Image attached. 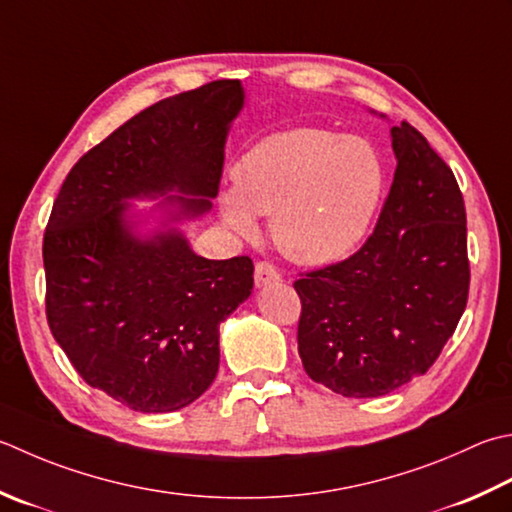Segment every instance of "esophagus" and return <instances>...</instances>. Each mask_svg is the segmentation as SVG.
Segmentation results:
<instances>
[{"label":"esophagus","instance_id":"1","mask_svg":"<svg viewBox=\"0 0 512 512\" xmlns=\"http://www.w3.org/2000/svg\"><path fill=\"white\" fill-rule=\"evenodd\" d=\"M279 282V273L275 270V266H270L266 262H259L255 266V286L257 288H264L270 284H277Z\"/></svg>","mask_w":512,"mask_h":512}]
</instances>
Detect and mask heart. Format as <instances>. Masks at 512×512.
<instances>
[{"label": "heart", "mask_w": 512, "mask_h": 512, "mask_svg": "<svg viewBox=\"0 0 512 512\" xmlns=\"http://www.w3.org/2000/svg\"><path fill=\"white\" fill-rule=\"evenodd\" d=\"M382 186V159L366 139L290 128L246 150L233 168V190L219 195V213L239 235L255 233V215H270L279 253L324 266L362 242Z\"/></svg>", "instance_id": "1"}]
</instances>
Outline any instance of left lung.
I'll use <instances>...</instances> for the list:
<instances>
[{"instance_id": "8db88e82", "label": "left lung", "mask_w": 512, "mask_h": 512, "mask_svg": "<svg viewBox=\"0 0 512 512\" xmlns=\"http://www.w3.org/2000/svg\"><path fill=\"white\" fill-rule=\"evenodd\" d=\"M390 144L397 168L373 235L353 257L295 282L299 357L313 382L344 397H382L424 375L468 299L466 208L453 170L406 122L390 128Z\"/></svg>"}]
</instances>
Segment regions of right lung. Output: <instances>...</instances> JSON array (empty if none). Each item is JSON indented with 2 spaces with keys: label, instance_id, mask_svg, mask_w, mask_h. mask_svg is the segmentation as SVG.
<instances>
[{
  "label": "right lung",
  "instance_id": "1",
  "mask_svg": "<svg viewBox=\"0 0 512 512\" xmlns=\"http://www.w3.org/2000/svg\"><path fill=\"white\" fill-rule=\"evenodd\" d=\"M239 79L162 99L70 170L44 235L50 333L84 382L139 413L193 404L219 368V324L253 293L248 257L197 255ZM135 201H157L139 209Z\"/></svg>",
  "mask_w": 512,
  "mask_h": 512
}]
</instances>
